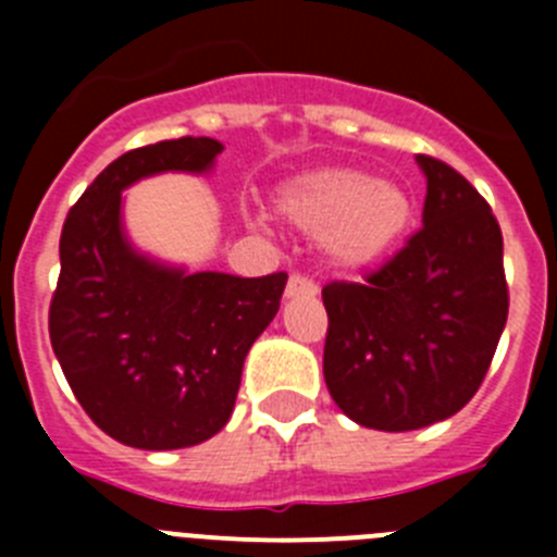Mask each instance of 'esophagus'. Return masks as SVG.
Segmentation results:
<instances>
[{"label": "esophagus", "mask_w": 557, "mask_h": 557, "mask_svg": "<svg viewBox=\"0 0 557 557\" xmlns=\"http://www.w3.org/2000/svg\"><path fill=\"white\" fill-rule=\"evenodd\" d=\"M318 295V284L304 273H293L287 282V298H312Z\"/></svg>", "instance_id": "obj_1"}]
</instances>
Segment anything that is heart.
Returning <instances> with one entry per match:
<instances>
[{
  "mask_svg": "<svg viewBox=\"0 0 557 557\" xmlns=\"http://www.w3.org/2000/svg\"><path fill=\"white\" fill-rule=\"evenodd\" d=\"M278 211L309 236H323L339 268H366L391 253L407 234L412 200L391 181L362 170H321L293 181L278 195Z\"/></svg>",
  "mask_w": 557,
  "mask_h": 557,
  "instance_id": "1",
  "label": "heart"
}]
</instances>
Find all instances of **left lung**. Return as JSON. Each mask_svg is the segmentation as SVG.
<instances>
[{
	"label": "left lung",
	"mask_w": 557,
	"mask_h": 557,
	"mask_svg": "<svg viewBox=\"0 0 557 557\" xmlns=\"http://www.w3.org/2000/svg\"><path fill=\"white\" fill-rule=\"evenodd\" d=\"M424 225L366 282L323 287V376L359 426L421 430L469 405L508 321L502 231L455 166L418 156Z\"/></svg>",
	"instance_id": "1"
}]
</instances>
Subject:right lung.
I'll list each match as a JSON object with an SVG mask.
<instances>
[{
	"mask_svg": "<svg viewBox=\"0 0 557 557\" xmlns=\"http://www.w3.org/2000/svg\"><path fill=\"white\" fill-rule=\"evenodd\" d=\"M209 136L136 147L66 214L49 339L86 416L133 449H184L228 424L245 357L282 304L287 273H184L136 253L122 189L156 172L211 170Z\"/></svg>",
	"mask_w": 557,
	"mask_h": 557,
	"instance_id": "1",
	"label": "right lung"
}]
</instances>
